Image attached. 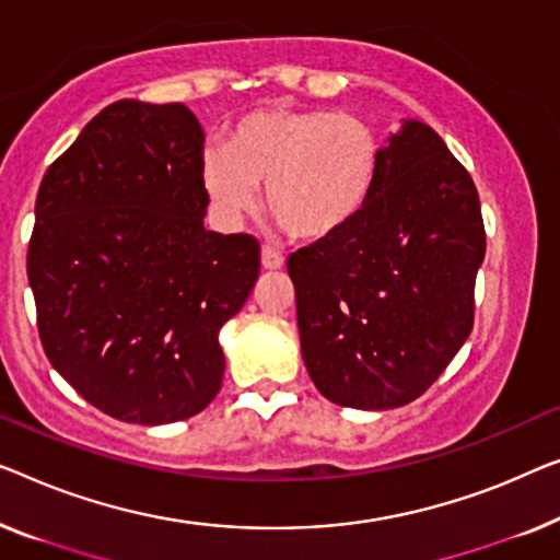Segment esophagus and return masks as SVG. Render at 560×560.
<instances>
[{"label": "esophagus", "instance_id": "1", "mask_svg": "<svg viewBox=\"0 0 560 560\" xmlns=\"http://www.w3.org/2000/svg\"><path fill=\"white\" fill-rule=\"evenodd\" d=\"M282 265H285V257H282L275 247L265 245L262 247V267H265V270H282Z\"/></svg>", "mask_w": 560, "mask_h": 560}]
</instances>
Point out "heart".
Listing matches in <instances>:
<instances>
[{"label":"heart","mask_w":560,"mask_h":560,"mask_svg":"<svg viewBox=\"0 0 560 560\" xmlns=\"http://www.w3.org/2000/svg\"><path fill=\"white\" fill-rule=\"evenodd\" d=\"M381 172L384 141L369 120L290 105L247 113L226 145L201 156V184L226 222L253 214L257 186H267L272 220L303 242L328 240L359 220Z\"/></svg>","instance_id":"1"}]
</instances>
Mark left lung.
<instances>
[{
	"label": "left lung",
	"instance_id": "obj_1",
	"mask_svg": "<svg viewBox=\"0 0 560 560\" xmlns=\"http://www.w3.org/2000/svg\"><path fill=\"white\" fill-rule=\"evenodd\" d=\"M482 260L472 176L440 133L404 120L359 220L288 257L300 351L318 392L376 411L424 394L472 330Z\"/></svg>",
	"mask_w": 560,
	"mask_h": 560
}]
</instances>
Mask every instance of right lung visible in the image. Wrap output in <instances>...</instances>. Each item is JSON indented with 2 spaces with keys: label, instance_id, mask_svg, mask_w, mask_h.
<instances>
[{
  "label": "right lung",
  "instance_id": "add662e5",
  "mask_svg": "<svg viewBox=\"0 0 560 560\" xmlns=\"http://www.w3.org/2000/svg\"><path fill=\"white\" fill-rule=\"evenodd\" d=\"M205 131L182 103L118 101L47 168L27 278L55 371L105 415L172 424L222 386L220 328L260 275L249 234L205 226Z\"/></svg>",
  "mask_w": 560,
  "mask_h": 560
}]
</instances>
